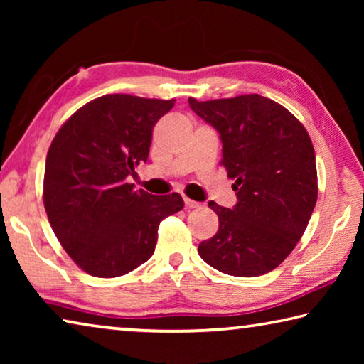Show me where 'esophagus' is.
<instances>
[{"label": "esophagus", "mask_w": 364, "mask_h": 364, "mask_svg": "<svg viewBox=\"0 0 364 364\" xmlns=\"http://www.w3.org/2000/svg\"><path fill=\"white\" fill-rule=\"evenodd\" d=\"M184 207L188 208H197V207H200V204L199 202H196V200H193V199H188V197H184Z\"/></svg>", "instance_id": "34e87169"}]
</instances>
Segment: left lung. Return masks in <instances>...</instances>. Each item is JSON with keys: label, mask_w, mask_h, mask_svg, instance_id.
<instances>
[{"label": "left lung", "mask_w": 364, "mask_h": 364, "mask_svg": "<svg viewBox=\"0 0 364 364\" xmlns=\"http://www.w3.org/2000/svg\"><path fill=\"white\" fill-rule=\"evenodd\" d=\"M188 101L220 133L221 165L237 196L232 208L208 202L220 228L199 244V255L225 274L268 273L294 250L316 205L311 139L286 107L260 95Z\"/></svg>", "instance_id": "obj_1"}]
</instances>
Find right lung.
I'll return each mask as SVG.
<instances>
[{
	"label": "right lung",
	"instance_id": "add662e5",
	"mask_svg": "<svg viewBox=\"0 0 364 364\" xmlns=\"http://www.w3.org/2000/svg\"><path fill=\"white\" fill-rule=\"evenodd\" d=\"M175 100L106 95L78 109L49 146L43 184L60 245L96 278H117L149 260L160 221L180 212L178 193L152 196L128 176L147 162L152 130Z\"/></svg>",
	"mask_w": 364,
	"mask_h": 364
}]
</instances>
